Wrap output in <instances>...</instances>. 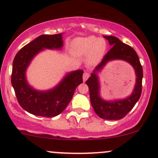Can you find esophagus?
<instances>
[{"mask_svg": "<svg viewBox=\"0 0 158 158\" xmlns=\"http://www.w3.org/2000/svg\"><path fill=\"white\" fill-rule=\"evenodd\" d=\"M89 77V73H87V72H85L83 74V81L85 82V81H86L87 79H88V78Z\"/></svg>", "mask_w": 158, "mask_h": 158, "instance_id": "34e87169", "label": "esophagus"}]
</instances>
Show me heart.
Here are the masks:
<instances>
[{
  "label": "heart",
  "instance_id": "b5f03b06",
  "mask_svg": "<svg viewBox=\"0 0 158 158\" xmlns=\"http://www.w3.org/2000/svg\"><path fill=\"white\" fill-rule=\"evenodd\" d=\"M75 54L86 56L90 63H97L102 60L106 50V42L103 39H97L94 36L79 37L75 40L72 45Z\"/></svg>",
  "mask_w": 158,
  "mask_h": 158
}]
</instances>
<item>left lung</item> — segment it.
I'll return each instance as SVG.
<instances>
[{
	"label": "left lung",
	"instance_id": "1",
	"mask_svg": "<svg viewBox=\"0 0 158 158\" xmlns=\"http://www.w3.org/2000/svg\"><path fill=\"white\" fill-rule=\"evenodd\" d=\"M104 38L109 40V45L112 47L93 70L85 83L89 86L91 104L95 112L101 118L106 120H119L125 117L139 100L142 88L143 69L138 56L132 47L122 43L114 36H104ZM112 60H123L131 64L136 75V83L131 96L123 100L107 101L100 96L98 73L109 61Z\"/></svg>",
	"mask_w": 158,
	"mask_h": 158
}]
</instances>
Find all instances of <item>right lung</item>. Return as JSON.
I'll list each match as a JSON object with an SVG mask.
<instances>
[{"mask_svg": "<svg viewBox=\"0 0 158 158\" xmlns=\"http://www.w3.org/2000/svg\"><path fill=\"white\" fill-rule=\"evenodd\" d=\"M63 34L41 35L24 46L14 57L11 84L20 106L30 114L47 118L60 114L71 101L76 87L82 82L81 69L67 73L58 85L46 91L33 89L27 80L26 72L32 60L44 49L63 48Z\"/></svg>", "mask_w": 158, "mask_h": 158, "instance_id": "add662e5", "label": "right lung"}]
</instances>
